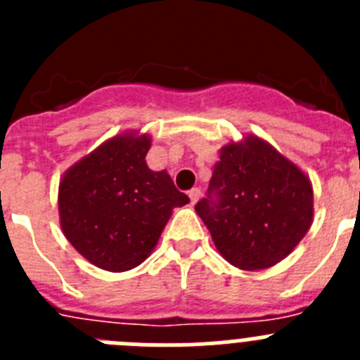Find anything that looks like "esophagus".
<instances>
[{"label": "esophagus", "instance_id": "esophagus-1", "mask_svg": "<svg viewBox=\"0 0 360 360\" xmlns=\"http://www.w3.org/2000/svg\"><path fill=\"white\" fill-rule=\"evenodd\" d=\"M200 195H202V191H200L198 187H193V189L189 191V198H191V203H196V200L200 198Z\"/></svg>", "mask_w": 360, "mask_h": 360}]
</instances>
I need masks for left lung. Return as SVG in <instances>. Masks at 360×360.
Here are the masks:
<instances>
[{"instance_id": "left-lung-1", "label": "left lung", "mask_w": 360, "mask_h": 360, "mask_svg": "<svg viewBox=\"0 0 360 360\" xmlns=\"http://www.w3.org/2000/svg\"><path fill=\"white\" fill-rule=\"evenodd\" d=\"M212 241L241 270L274 266L303 240L314 218L310 178L256 135L219 151L207 198L196 203Z\"/></svg>"}]
</instances>
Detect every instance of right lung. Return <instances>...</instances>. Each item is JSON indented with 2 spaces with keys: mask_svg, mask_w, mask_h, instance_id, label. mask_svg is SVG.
Instances as JSON below:
<instances>
[{
  "mask_svg": "<svg viewBox=\"0 0 360 360\" xmlns=\"http://www.w3.org/2000/svg\"><path fill=\"white\" fill-rule=\"evenodd\" d=\"M151 136H111L82 157L59 182V221L66 240L110 272L141 265L157 247L174 207L189 203L167 171H151Z\"/></svg>",
  "mask_w": 360,
  "mask_h": 360,
  "instance_id": "add662e5",
  "label": "right lung"
}]
</instances>
